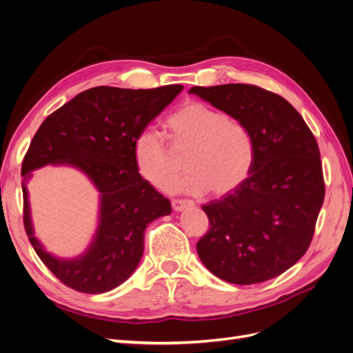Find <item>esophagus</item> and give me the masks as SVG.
<instances>
[{
	"label": "esophagus",
	"instance_id": "esophagus-1",
	"mask_svg": "<svg viewBox=\"0 0 353 353\" xmlns=\"http://www.w3.org/2000/svg\"><path fill=\"white\" fill-rule=\"evenodd\" d=\"M193 205H194V203L190 201V200H172V209L175 212H181V210H184V209L193 206Z\"/></svg>",
	"mask_w": 353,
	"mask_h": 353
}]
</instances>
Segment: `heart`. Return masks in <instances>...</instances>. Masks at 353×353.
Instances as JSON below:
<instances>
[{"label": "heart", "mask_w": 353, "mask_h": 353, "mask_svg": "<svg viewBox=\"0 0 353 353\" xmlns=\"http://www.w3.org/2000/svg\"><path fill=\"white\" fill-rule=\"evenodd\" d=\"M163 137L145 130L135 137L132 156L135 168L148 184L169 190L178 175L175 154L185 157L187 175L175 190L187 194L223 196L249 178L256 157L254 140L243 122L199 101L181 105L165 122ZM170 150L173 151L170 152Z\"/></svg>", "instance_id": "obj_1"}]
</instances>
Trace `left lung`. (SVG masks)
Segmentation results:
<instances>
[{
	"label": "left lung",
	"mask_w": 353,
	"mask_h": 353,
	"mask_svg": "<svg viewBox=\"0 0 353 353\" xmlns=\"http://www.w3.org/2000/svg\"><path fill=\"white\" fill-rule=\"evenodd\" d=\"M188 92L243 122L256 147L249 178L201 206L209 230L197 243L199 258L231 284L271 280L292 268L314 237L325 193L315 137L290 103L256 85Z\"/></svg>",
	"instance_id": "obj_1"
}]
</instances>
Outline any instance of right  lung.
<instances>
[{"instance_id":"obj_1","label":"right lung","mask_w":353,"mask_h":353,"mask_svg":"<svg viewBox=\"0 0 353 353\" xmlns=\"http://www.w3.org/2000/svg\"><path fill=\"white\" fill-rule=\"evenodd\" d=\"M183 88L95 87L51 113L37 131L22 165L25 230L39 259L73 290L100 294L130 279L143 258L147 225L172 210L138 174L132 144ZM47 164L81 170L101 194L98 230L77 259L54 256L34 237L26 184L30 172Z\"/></svg>"}]
</instances>
